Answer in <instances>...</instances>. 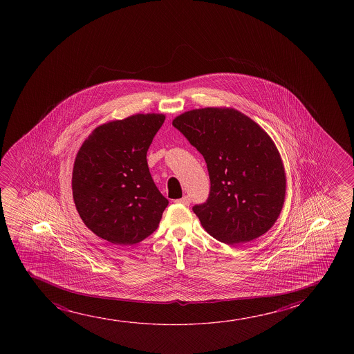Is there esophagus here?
<instances>
[{
	"label": "esophagus",
	"mask_w": 354,
	"mask_h": 354,
	"mask_svg": "<svg viewBox=\"0 0 354 354\" xmlns=\"http://www.w3.org/2000/svg\"><path fill=\"white\" fill-rule=\"evenodd\" d=\"M176 202L180 204H184V205H189V203H191V199H189V196H184L183 198L178 199Z\"/></svg>",
	"instance_id": "obj_1"
}]
</instances>
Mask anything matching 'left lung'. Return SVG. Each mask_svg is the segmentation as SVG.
Instances as JSON below:
<instances>
[{
  "label": "left lung",
  "instance_id": "obj_1",
  "mask_svg": "<svg viewBox=\"0 0 354 354\" xmlns=\"http://www.w3.org/2000/svg\"><path fill=\"white\" fill-rule=\"evenodd\" d=\"M208 167L210 194L194 205L204 230L220 242L243 244L274 225L286 199V176L271 136L232 107H204L173 120Z\"/></svg>",
  "mask_w": 354,
  "mask_h": 354
}]
</instances>
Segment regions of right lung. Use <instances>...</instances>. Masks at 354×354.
<instances>
[{
  "label": "right lung",
  "mask_w": 354,
  "mask_h": 354,
  "mask_svg": "<svg viewBox=\"0 0 354 354\" xmlns=\"http://www.w3.org/2000/svg\"><path fill=\"white\" fill-rule=\"evenodd\" d=\"M163 113H136L97 127L83 141L73 169V196L97 237L131 245L155 232L168 205L147 165V150Z\"/></svg>",
  "instance_id": "obj_1"
}]
</instances>
